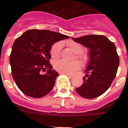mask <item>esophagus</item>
<instances>
[{"label":"esophagus","instance_id":"obj_1","mask_svg":"<svg viewBox=\"0 0 128 128\" xmlns=\"http://www.w3.org/2000/svg\"><path fill=\"white\" fill-rule=\"evenodd\" d=\"M65 75L67 76L68 77V78H69L70 79H72V78H74V76H72V75H70V74H65Z\"/></svg>","mask_w":128,"mask_h":128}]
</instances>
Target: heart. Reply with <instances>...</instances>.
Here are the masks:
<instances>
[{
  "instance_id": "obj_1",
  "label": "heart",
  "mask_w": 128,
  "mask_h": 128,
  "mask_svg": "<svg viewBox=\"0 0 128 128\" xmlns=\"http://www.w3.org/2000/svg\"><path fill=\"white\" fill-rule=\"evenodd\" d=\"M66 45L73 52L76 54L74 60L76 58L79 60L83 66H86L88 64L90 58L87 54L82 53L83 47L81 45L74 42H68L66 43ZM62 47V44L60 42L53 44L50 50L52 58L56 60L60 58ZM81 66V63L78 60H74L70 62L60 60L55 62L54 64V69L63 74H72L76 71L80 69Z\"/></svg>"
}]
</instances>
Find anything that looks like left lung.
Returning <instances> with one entry per match:
<instances>
[{"label":"left lung","mask_w":128,"mask_h":128,"mask_svg":"<svg viewBox=\"0 0 128 128\" xmlns=\"http://www.w3.org/2000/svg\"><path fill=\"white\" fill-rule=\"evenodd\" d=\"M72 39L90 49V62L82 78L84 82L76 88L77 93L86 99L99 97L109 88L117 74L119 57L115 44L103 35Z\"/></svg>","instance_id":"8db88e82"}]
</instances>
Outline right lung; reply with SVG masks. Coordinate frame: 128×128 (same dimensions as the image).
I'll use <instances>...</instances> for the list:
<instances>
[{"label":"right lung","instance_id":"1","mask_svg":"<svg viewBox=\"0 0 128 128\" xmlns=\"http://www.w3.org/2000/svg\"><path fill=\"white\" fill-rule=\"evenodd\" d=\"M68 38L48 30L30 29L15 40L10 58L11 74L24 94L40 98L51 91L59 74L52 69L49 52L54 43ZM46 69L47 73L42 74Z\"/></svg>","mask_w":128,"mask_h":128}]
</instances>
